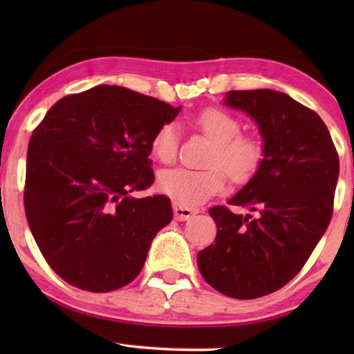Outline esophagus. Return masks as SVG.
Returning <instances> with one entry per match:
<instances>
[{
    "label": "esophagus",
    "instance_id": "obj_1",
    "mask_svg": "<svg viewBox=\"0 0 354 354\" xmlns=\"http://www.w3.org/2000/svg\"><path fill=\"white\" fill-rule=\"evenodd\" d=\"M196 209H192V207H185L174 203V216H176L177 221H188L192 216L196 214Z\"/></svg>",
    "mask_w": 354,
    "mask_h": 354
}]
</instances>
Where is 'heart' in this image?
<instances>
[{
    "label": "heart",
    "mask_w": 354,
    "mask_h": 354,
    "mask_svg": "<svg viewBox=\"0 0 354 354\" xmlns=\"http://www.w3.org/2000/svg\"><path fill=\"white\" fill-rule=\"evenodd\" d=\"M195 124L214 143L207 156L209 167L203 171L185 167L167 169L158 177V190L185 207L201 205L207 198L222 192L227 180L225 171L232 182H248L264 159L263 143L251 135H241L240 120L227 111L205 109L196 115ZM177 149V124H162L151 138L153 156L161 162H171Z\"/></svg>",
    "instance_id": "1"
}]
</instances>
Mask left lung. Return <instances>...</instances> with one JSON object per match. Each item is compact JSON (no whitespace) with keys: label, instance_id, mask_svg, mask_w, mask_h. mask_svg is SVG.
Instances as JSON below:
<instances>
[{"label":"left lung","instance_id":"obj_1","mask_svg":"<svg viewBox=\"0 0 354 354\" xmlns=\"http://www.w3.org/2000/svg\"><path fill=\"white\" fill-rule=\"evenodd\" d=\"M224 104L248 114L263 138V164L227 201L256 216L211 207L217 235L196 263L217 292L253 299L282 288L311 256L332 219L340 164L324 120L288 95L229 91Z\"/></svg>","mask_w":354,"mask_h":354}]
</instances>
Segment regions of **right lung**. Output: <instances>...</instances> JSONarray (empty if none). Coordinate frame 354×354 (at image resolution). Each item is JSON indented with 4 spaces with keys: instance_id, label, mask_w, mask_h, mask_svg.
Segmentation results:
<instances>
[{
    "instance_id": "add662e5",
    "label": "right lung",
    "mask_w": 354,
    "mask_h": 354,
    "mask_svg": "<svg viewBox=\"0 0 354 354\" xmlns=\"http://www.w3.org/2000/svg\"><path fill=\"white\" fill-rule=\"evenodd\" d=\"M178 108L118 85L67 95L33 130L24 205L51 269L80 290L132 282L149 245L172 221L164 195L135 198L154 182L151 138Z\"/></svg>"
}]
</instances>
